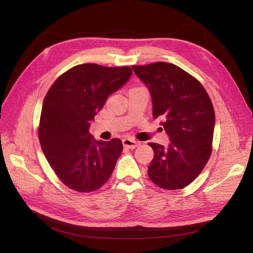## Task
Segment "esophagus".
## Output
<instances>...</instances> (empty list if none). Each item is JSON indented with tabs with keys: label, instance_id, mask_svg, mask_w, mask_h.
<instances>
[{
	"label": "esophagus",
	"instance_id": "esophagus-1",
	"mask_svg": "<svg viewBox=\"0 0 253 253\" xmlns=\"http://www.w3.org/2000/svg\"><path fill=\"white\" fill-rule=\"evenodd\" d=\"M122 143H124V147L126 149H135L136 147H138L139 145V142H137L133 139H124L122 140Z\"/></svg>",
	"mask_w": 253,
	"mask_h": 253
}]
</instances>
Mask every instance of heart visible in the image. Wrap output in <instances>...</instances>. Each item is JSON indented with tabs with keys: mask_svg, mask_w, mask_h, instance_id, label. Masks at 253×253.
Masks as SVG:
<instances>
[{
	"mask_svg": "<svg viewBox=\"0 0 253 253\" xmlns=\"http://www.w3.org/2000/svg\"><path fill=\"white\" fill-rule=\"evenodd\" d=\"M135 88H136V87H135Z\"/></svg>",
	"mask_w": 253,
	"mask_h": 253,
	"instance_id": "heart-1",
	"label": "heart"
}]
</instances>
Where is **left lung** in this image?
<instances>
[{
	"mask_svg": "<svg viewBox=\"0 0 253 253\" xmlns=\"http://www.w3.org/2000/svg\"><path fill=\"white\" fill-rule=\"evenodd\" d=\"M132 67L150 91L153 117L163 120L170 139L168 147L149 143L154 151L149 177L166 190L185 188L200 175L212 152L215 114L210 97L194 77L172 63Z\"/></svg>",
	"mask_w": 253,
	"mask_h": 253,
	"instance_id": "1",
	"label": "left lung"
}]
</instances>
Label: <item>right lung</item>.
<instances>
[{"label":"right lung","instance_id":"obj_1","mask_svg":"<svg viewBox=\"0 0 253 253\" xmlns=\"http://www.w3.org/2000/svg\"><path fill=\"white\" fill-rule=\"evenodd\" d=\"M133 74L128 66L86 63L53 82L42 105L39 139L51 169L68 188L93 192L109 180L122 149L118 138L96 140L90 122Z\"/></svg>","mask_w":253,"mask_h":253}]
</instances>
